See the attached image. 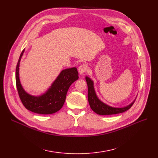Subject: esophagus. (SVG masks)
<instances>
[{"instance_id": "1", "label": "esophagus", "mask_w": 158, "mask_h": 158, "mask_svg": "<svg viewBox=\"0 0 158 158\" xmlns=\"http://www.w3.org/2000/svg\"><path fill=\"white\" fill-rule=\"evenodd\" d=\"M87 69H88L87 65H86V64H81V65L79 66L78 70H79V73H80L81 75H82V74H83L84 73H85V72H86Z\"/></svg>"}]
</instances>
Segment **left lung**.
Returning <instances> with one entry per match:
<instances>
[{"instance_id": "obj_1", "label": "left lung", "mask_w": 158, "mask_h": 158, "mask_svg": "<svg viewBox=\"0 0 158 158\" xmlns=\"http://www.w3.org/2000/svg\"><path fill=\"white\" fill-rule=\"evenodd\" d=\"M86 81L88 85V99L89 104L92 110L98 114L109 115L125 112L131 108L135 101V100L131 104L123 107H114L110 106L102 102L97 96L93 81L88 76L86 77Z\"/></svg>"}]
</instances>
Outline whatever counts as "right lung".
<instances>
[{
	"mask_svg": "<svg viewBox=\"0 0 158 158\" xmlns=\"http://www.w3.org/2000/svg\"><path fill=\"white\" fill-rule=\"evenodd\" d=\"M24 51L23 49L16 68V85L23 105L27 110L38 114H49L58 111L64 103L69 87L79 79L77 69L73 67L62 70L45 94L33 96L23 89L19 78L20 62Z\"/></svg>",
	"mask_w": 158,
	"mask_h": 158,
	"instance_id": "add662e5",
	"label": "right lung"
}]
</instances>
